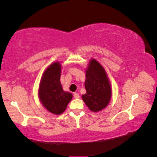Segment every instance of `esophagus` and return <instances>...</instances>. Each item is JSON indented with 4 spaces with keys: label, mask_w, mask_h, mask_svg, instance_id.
Wrapping results in <instances>:
<instances>
[{
    "label": "esophagus",
    "mask_w": 157,
    "mask_h": 157,
    "mask_svg": "<svg viewBox=\"0 0 157 157\" xmlns=\"http://www.w3.org/2000/svg\"><path fill=\"white\" fill-rule=\"evenodd\" d=\"M73 95H74V98H79V94H78V93H75V94H73Z\"/></svg>",
    "instance_id": "esophagus-1"
}]
</instances>
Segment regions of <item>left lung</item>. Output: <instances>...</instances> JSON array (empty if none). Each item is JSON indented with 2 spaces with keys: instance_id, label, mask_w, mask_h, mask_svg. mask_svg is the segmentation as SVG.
Instances as JSON below:
<instances>
[{
  "instance_id": "left-lung-1",
  "label": "left lung",
  "mask_w": 157,
  "mask_h": 157,
  "mask_svg": "<svg viewBox=\"0 0 157 157\" xmlns=\"http://www.w3.org/2000/svg\"><path fill=\"white\" fill-rule=\"evenodd\" d=\"M86 93L82 95L85 104L92 111H100L108 105L111 96V85L104 68L95 59L90 61L84 83Z\"/></svg>"
}]
</instances>
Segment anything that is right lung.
<instances>
[{
  "label": "right lung",
  "instance_id": "add662e5",
  "mask_svg": "<svg viewBox=\"0 0 157 157\" xmlns=\"http://www.w3.org/2000/svg\"><path fill=\"white\" fill-rule=\"evenodd\" d=\"M61 64L54 62L44 71L39 89V98L46 109L56 115L65 111L73 95L63 91L60 82Z\"/></svg>",
  "mask_w": 157,
  "mask_h": 157
}]
</instances>
